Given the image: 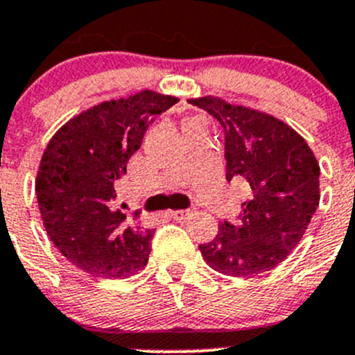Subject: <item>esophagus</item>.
<instances>
[{
  "instance_id": "esophagus-1",
  "label": "esophagus",
  "mask_w": 355,
  "mask_h": 355,
  "mask_svg": "<svg viewBox=\"0 0 355 355\" xmlns=\"http://www.w3.org/2000/svg\"><path fill=\"white\" fill-rule=\"evenodd\" d=\"M194 210H171L170 217L175 218V220H185V218L193 217Z\"/></svg>"
}]
</instances>
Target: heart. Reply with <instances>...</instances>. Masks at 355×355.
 <instances>
[{
    "mask_svg": "<svg viewBox=\"0 0 355 355\" xmlns=\"http://www.w3.org/2000/svg\"><path fill=\"white\" fill-rule=\"evenodd\" d=\"M196 121H200V119H193V121H187L185 124H189V122H196Z\"/></svg>",
    "mask_w": 355,
    "mask_h": 355,
    "instance_id": "b5f03b06",
    "label": "heart"
}]
</instances>
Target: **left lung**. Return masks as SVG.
<instances>
[{"label":"left lung","instance_id":"8db88e82","mask_svg":"<svg viewBox=\"0 0 355 355\" xmlns=\"http://www.w3.org/2000/svg\"><path fill=\"white\" fill-rule=\"evenodd\" d=\"M224 129L226 178L245 182L236 223L200 245L210 268L230 277L273 270L294 250L319 207L320 168L303 137L280 119L215 96L189 99Z\"/></svg>","mask_w":355,"mask_h":355}]
</instances>
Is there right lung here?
<instances>
[{"mask_svg": "<svg viewBox=\"0 0 355 355\" xmlns=\"http://www.w3.org/2000/svg\"><path fill=\"white\" fill-rule=\"evenodd\" d=\"M175 96L141 91L69 119L49 141L36 175V200L59 252L85 273L128 278L145 268L152 230L115 208V182L125 173L155 115Z\"/></svg>", "mask_w": 355, "mask_h": 355, "instance_id": "obj_1", "label": "right lung"}]
</instances>
